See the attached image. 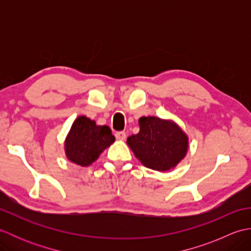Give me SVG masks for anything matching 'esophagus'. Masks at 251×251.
Masks as SVG:
<instances>
[{
	"label": "esophagus",
	"instance_id": "obj_1",
	"mask_svg": "<svg viewBox=\"0 0 251 251\" xmlns=\"http://www.w3.org/2000/svg\"><path fill=\"white\" fill-rule=\"evenodd\" d=\"M115 138L120 141H124L126 139V132L125 131H117V132H115Z\"/></svg>",
	"mask_w": 251,
	"mask_h": 251
}]
</instances>
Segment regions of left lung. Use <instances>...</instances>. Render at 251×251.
I'll list each match as a JSON object with an SVG mask.
<instances>
[{
  "label": "left lung",
  "instance_id": "1",
  "mask_svg": "<svg viewBox=\"0 0 251 251\" xmlns=\"http://www.w3.org/2000/svg\"><path fill=\"white\" fill-rule=\"evenodd\" d=\"M139 127L137 135L127 138V145L146 167L168 172L185 157L189 137L173 120L142 116Z\"/></svg>",
  "mask_w": 251,
  "mask_h": 251
}]
</instances>
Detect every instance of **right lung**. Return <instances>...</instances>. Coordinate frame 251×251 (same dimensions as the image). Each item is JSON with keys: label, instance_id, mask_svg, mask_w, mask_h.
Returning <instances> with one entry per match:
<instances>
[{"label": "right lung", "instance_id": "1", "mask_svg": "<svg viewBox=\"0 0 251 251\" xmlns=\"http://www.w3.org/2000/svg\"><path fill=\"white\" fill-rule=\"evenodd\" d=\"M115 141L109 126L97 125L85 115L73 122L65 140V153L71 163L86 167Z\"/></svg>", "mask_w": 251, "mask_h": 251}]
</instances>
